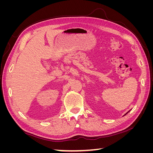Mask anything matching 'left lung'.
<instances>
[{"mask_svg": "<svg viewBox=\"0 0 153 153\" xmlns=\"http://www.w3.org/2000/svg\"><path fill=\"white\" fill-rule=\"evenodd\" d=\"M126 114H127V113H126ZM126 114H125V115H126Z\"/></svg>", "mask_w": 153, "mask_h": 153, "instance_id": "8db88e82", "label": "left lung"}]
</instances>
